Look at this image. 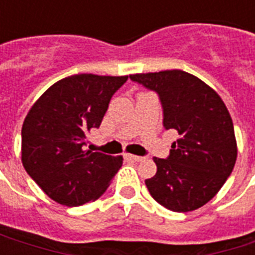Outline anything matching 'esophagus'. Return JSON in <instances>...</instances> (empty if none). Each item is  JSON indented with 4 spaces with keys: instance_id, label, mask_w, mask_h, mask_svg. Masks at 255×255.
Listing matches in <instances>:
<instances>
[{
    "instance_id": "1",
    "label": "esophagus",
    "mask_w": 255,
    "mask_h": 255,
    "mask_svg": "<svg viewBox=\"0 0 255 255\" xmlns=\"http://www.w3.org/2000/svg\"><path fill=\"white\" fill-rule=\"evenodd\" d=\"M126 158L129 161H135V162L143 160V157H139V155H133V154H126Z\"/></svg>"
}]
</instances>
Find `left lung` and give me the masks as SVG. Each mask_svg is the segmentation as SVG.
<instances>
[{
    "label": "left lung",
    "mask_w": 255,
    "mask_h": 255,
    "mask_svg": "<svg viewBox=\"0 0 255 255\" xmlns=\"http://www.w3.org/2000/svg\"><path fill=\"white\" fill-rule=\"evenodd\" d=\"M129 78L158 94L164 128L179 133L168 158H153L157 173L144 180L150 195L172 212L201 208L235 166L238 147L227 106L212 87L180 69Z\"/></svg>",
    "instance_id": "8db88e82"
}]
</instances>
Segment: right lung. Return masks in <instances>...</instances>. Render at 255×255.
Wrapping results in <instances>:
<instances>
[{"mask_svg":"<svg viewBox=\"0 0 255 255\" xmlns=\"http://www.w3.org/2000/svg\"><path fill=\"white\" fill-rule=\"evenodd\" d=\"M128 76L72 75L50 86L32 105L21 128V162L53 201L80 206L109 187L123 157L86 150L111 98Z\"/></svg>","mask_w":255,"mask_h":255,"instance_id":"obj_1","label":"right lung"}]
</instances>
